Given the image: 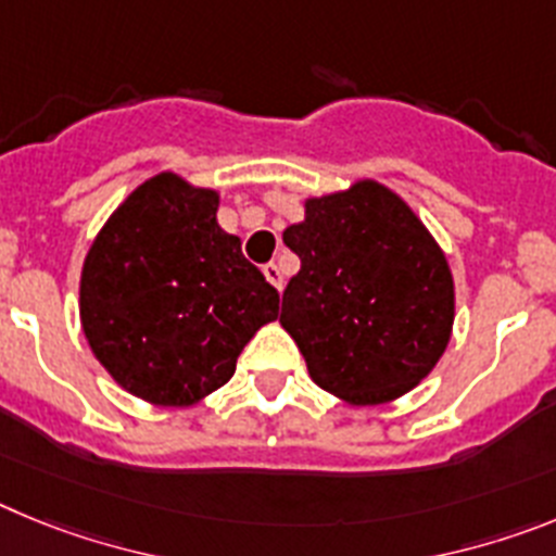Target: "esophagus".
Returning a JSON list of instances; mask_svg holds the SVG:
<instances>
[{
  "mask_svg": "<svg viewBox=\"0 0 556 556\" xmlns=\"http://www.w3.org/2000/svg\"><path fill=\"white\" fill-rule=\"evenodd\" d=\"M264 278H267V281L273 283V287L278 289V292H281V289H283V275H281V267H278V264H264Z\"/></svg>",
  "mask_w": 556,
  "mask_h": 556,
  "instance_id": "1",
  "label": "esophagus"
}]
</instances>
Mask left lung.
<instances>
[{
	"label": "left lung",
	"mask_w": 556,
	"mask_h": 556,
	"mask_svg": "<svg viewBox=\"0 0 556 556\" xmlns=\"http://www.w3.org/2000/svg\"><path fill=\"white\" fill-rule=\"evenodd\" d=\"M301 273L283 289L281 326L317 387L353 406L415 390L454 328V278L415 211L376 180L306 200L283 230Z\"/></svg>",
	"instance_id": "8db88e82"
}]
</instances>
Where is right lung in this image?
Instances as JSON below:
<instances>
[{
	"instance_id": "obj_1",
	"label": "right lung",
	"mask_w": 556,
	"mask_h": 556,
	"mask_svg": "<svg viewBox=\"0 0 556 556\" xmlns=\"http://www.w3.org/2000/svg\"><path fill=\"white\" fill-rule=\"evenodd\" d=\"M219 194L161 172L127 194L88 248L80 323L122 390L194 406L228 384L278 292L217 223Z\"/></svg>"
}]
</instances>
